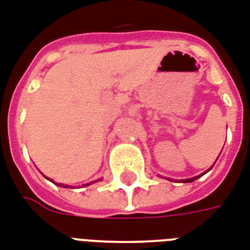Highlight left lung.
<instances>
[{"label":"left lung","mask_w":250,"mask_h":250,"mask_svg":"<svg viewBox=\"0 0 250 250\" xmlns=\"http://www.w3.org/2000/svg\"><path fill=\"white\" fill-rule=\"evenodd\" d=\"M201 176V175H200ZM200 176H196V177H192V179H187V180H183V183H191V182H195L196 179H199Z\"/></svg>","instance_id":"8db88e82"}]
</instances>
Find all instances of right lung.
<instances>
[{
	"label": "right lung",
	"instance_id": "right-lung-1",
	"mask_svg": "<svg viewBox=\"0 0 250 250\" xmlns=\"http://www.w3.org/2000/svg\"><path fill=\"white\" fill-rule=\"evenodd\" d=\"M58 186H59V184H58ZM62 187H64V186H62Z\"/></svg>",
	"mask_w": 250,
	"mask_h": 250
}]
</instances>
